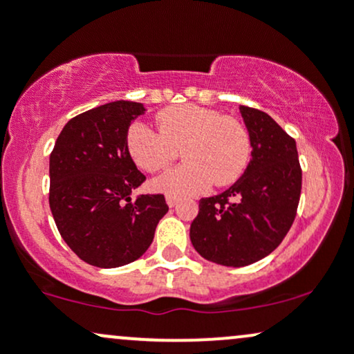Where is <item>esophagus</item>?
<instances>
[{"instance_id": "obj_1", "label": "esophagus", "mask_w": 354, "mask_h": 354, "mask_svg": "<svg viewBox=\"0 0 354 354\" xmlns=\"http://www.w3.org/2000/svg\"><path fill=\"white\" fill-rule=\"evenodd\" d=\"M178 201H180V198H178V196H174V194H168V196H166V203H168L169 206H174V205H178Z\"/></svg>"}]
</instances>
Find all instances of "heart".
<instances>
[{"mask_svg":"<svg viewBox=\"0 0 354 354\" xmlns=\"http://www.w3.org/2000/svg\"><path fill=\"white\" fill-rule=\"evenodd\" d=\"M126 149L138 168L160 173L176 160L180 168L153 183L154 189L174 196L205 193L211 185L219 188L236 183L251 160V138L236 118L216 109L180 104L156 115V133L133 123L126 133Z\"/></svg>","mask_w":354,"mask_h":354,"instance_id":"obj_1","label":"heart"}]
</instances>
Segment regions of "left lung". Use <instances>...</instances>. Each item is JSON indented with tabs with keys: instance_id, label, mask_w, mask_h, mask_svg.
<instances>
[{
	"instance_id": "8db88e82",
	"label": "left lung",
	"mask_w": 354,
	"mask_h": 354,
	"mask_svg": "<svg viewBox=\"0 0 354 354\" xmlns=\"http://www.w3.org/2000/svg\"><path fill=\"white\" fill-rule=\"evenodd\" d=\"M250 131L251 161L231 188L201 198L189 238L223 266H248L274 251L290 231L301 196L296 141L266 113L239 106Z\"/></svg>"
}]
</instances>
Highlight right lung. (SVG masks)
<instances>
[{"mask_svg": "<svg viewBox=\"0 0 354 354\" xmlns=\"http://www.w3.org/2000/svg\"><path fill=\"white\" fill-rule=\"evenodd\" d=\"M135 101H113L71 118L50 154V208L56 228L78 258L98 268L136 261L168 213L165 194L131 191L146 176L126 149Z\"/></svg>", "mask_w": 354, "mask_h": 354, "instance_id": "add662e5", "label": "right lung"}]
</instances>
